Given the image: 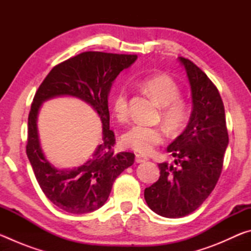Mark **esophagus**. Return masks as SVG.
I'll use <instances>...</instances> for the list:
<instances>
[{
  "mask_svg": "<svg viewBox=\"0 0 251 251\" xmlns=\"http://www.w3.org/2000/svg\"><path fill=\"white\" fill-rule=\"evenodd\" d=\"M146 160H148L146 156H143L139 154L136 155V163H144V161H146Z\"/></svg>",
  "mask_w": 251,
  "mask_h": 251,
  "instance_id": "34e87169",
  "label": "esophagus"
}]
</instances>
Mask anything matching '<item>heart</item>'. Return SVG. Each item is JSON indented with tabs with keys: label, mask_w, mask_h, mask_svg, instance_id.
Instances as JSON below:
<instances>
[{
	"label": "heart",
	"mask_w": 251,
	"mask_h": 251,
	"mask_svg": "<svg viewBox=\"0 0 251 251\" xmlns=\"http://www.w3.org/2000/svg\"><path fill=\"white\" fill-rule=\"evenodd\" d=\"M142 86L161 107V117L173 129L184 124L187 118V104L179 96V87L172 77L165 74L148 76ZM113 110L117 120L125 121L128 116V93L122 87L113 97ZM165 139V131L159 126L135 124L123 135L126 147L141 154H151Z\"/></svg>",
	"instance_id": "heart-1"
}]
</instances>
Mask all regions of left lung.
<instances>
[{"mask_svg": "<svg viewBox=\"0 0 251 251\" xmlns=\"http://www.w3.org/2000/svg\"><path fill=\"white\" fill-rule=\"evenodd\" d=\"M178 59L189 80L193 112L186 129L167 147L175 165L158 164L159 179L144 192L148 207L166 218L192 214L206 201L222 174L229 142L217 87L188 58Z\"/></svg>", "mask_w": 251, "mask_h": 251, "instance_id": "8db88e82", "label": "left lung"}]
</instances>
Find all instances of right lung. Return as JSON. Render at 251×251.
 <instances>
[{
    "mask_svg": "<svg viewBox=\"0 0 251 251\" xmlns=\"http://www.w3.org/2000/svg\"><path fill=\"white\" fill-rule=\"evenodd\" d=\"M137 55L84 52L54 66L35 93L28 114L26 155L45 196L70 214H87L104 205L116 178L134 164L133 152L115 154V135L109 129L108 94L121 72ZM73 96L91 104L103 125V137L95 154L82 167L58 170L45 158L37 131V115L43 101Z\"/></svg>",
    "mask_w": 251,
    "mask_h": 251,
    "instance_id": "1",
    "label": "right lung"
}]
</instances>
